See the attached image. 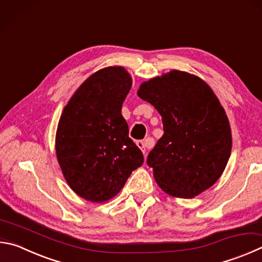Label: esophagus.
Instances as JSON below:
<instances>
[{"label": "esophagus", "instance_id": "34e87169", "mask_svg": "<svg viewBox=\"0 0 262 262\" xmlns=\"http://www.w3.org/2000/svg\"><path fill=\"white\" fill-rule=\"evenodd\" d=\"M136 145L140 147V149L142 150V152H143V154H145V151L150 147V145H147V144L145 143V141H142V140L136 141Z\"/></svg>", "mask_w": 262, "mask_h": 262}]
</instances>
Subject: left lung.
<instances>
[{"label": "left lung", "instance_id": "obj_1", "mask_svg": "<svg viewBox=\"0 0 262 262\" xmlns=\"http://www.w3.org/2000/svg\"><path fill=\"white\" fill-rule=\"evenodd\" d=\"M160 113L164 135L147 156L156 182L170 196L192 198L216 182L231 152V130L215 94L202 79L170 71L140 85Z\"/></svg>", "mask_w": 262, "mask_h": 262}]
</instances>
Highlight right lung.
Listing matches in <instances>:
<instances>
[{"label":"right lung","instance_id":"add662e5","mask_svg":"<svg viewBox=\"0 0 262 262\" xmlns=\"http://www.w3.org/2000/svg\"><path fill=\"white\" fill-rule=\"evenodd\" d=\"M130 87L123 68L99 70L80 85L61 113L57 159L71 189L87 201L115 197L144 161L121 115Z\"/></svg>","mask_w":262,"mask_h":262}]
</instances>
